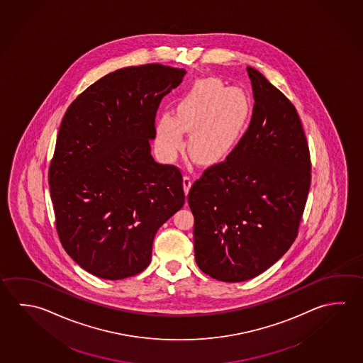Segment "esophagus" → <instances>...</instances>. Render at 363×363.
Here are the masks:
<instances>
[{
	"label": "esophagus",
	"mask_w": 363,
	"mask_h": 363,
	"mask_svg": "<svg viewBox=\"0 0 363 363\" xmlns=\"http://www.w3.org/2000/svg\"><path fill=\"white\" fill-rule=\"evenodd\" d=\"M191 184H192V179H191L190 176H187V174H184V194H187V192H189V190H190Z\"/></svg>",
	"instance_id": "esophagus-1"
}]
</instances>
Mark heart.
Returning <instances> with one entry per match:
<instances>
[{
  "mask_svg": "<svg viewBox=\"0 0 363 363\" xmlns=\"http://www.w3.org/2000/svg\"><path fill=\"white\" fill-rule=\"evenodd\" d=\"M252 103L247 93L229 86L218 77L199 79L174 109V117L163 116L157 125L162 153L173 160L184 147L182 133H191V157L201 164L224 160L247 126Z\"/></svg>",
  "mask_w": 363,
  "mask_h": 363,
  "instance_id": "b5f03b06",
  "label": "heart"
}]
</instances>
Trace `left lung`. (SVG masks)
<instances>
[{
	"instance_id": "1",
	"label": "left lung",
	"mask_w": 363,
	"mask_h": 363,
	"mask_svg": "<svg viewBox=\"0 0 363 363\" xmlns=\"http://www.w3.org/2000/svg\"><path fill=\"white\" fill-rule=\"evenodd\" d=\"M254 109L224 162L191 186L197 267L228 283L252 279L286 254L298 233L311 162L298 113L267 77L247 67Z\"/></svg>"
}]
</instances>
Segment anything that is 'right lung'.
<instances>
[{
	"label": "right lung",
	"instance_id": "add662e5",
	"mask_svg": "<svg viewBox=\"0 0 363 363\" xmlns=\"http://www.w3.org/2000/svg\"><path fill=\"white\" fill-rule=\"evenodd\" d=\"M184 74L160 64L109 72L62 118L48 174L58 237L98 278L147 269L157 230L184 206L182 174L154 160L150 140L163 96Z\"/></svg>",
	"mask_w": 363,
	"mask_h": 363
}]
</instances>
